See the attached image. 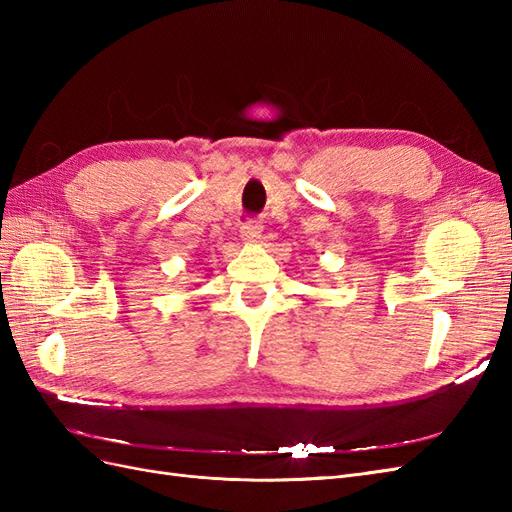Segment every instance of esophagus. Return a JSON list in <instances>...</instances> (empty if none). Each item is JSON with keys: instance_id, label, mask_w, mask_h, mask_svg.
<instances>
[{"instance_id": "1", "label": "esophagus", "mask_w": 512, "mask_h": 512, "mask_svg": "<svg viewBox=\"0 0 512 512\" xmlns=\"http://www.w3.org/2000/svg\"><path fill=\"white\" fill-rule=\"evenodd\" d=\"M262 237V224L260 222H247L243 224L241 228V241L252 245V243H258Z\"/></svg>"}]
</instances>
